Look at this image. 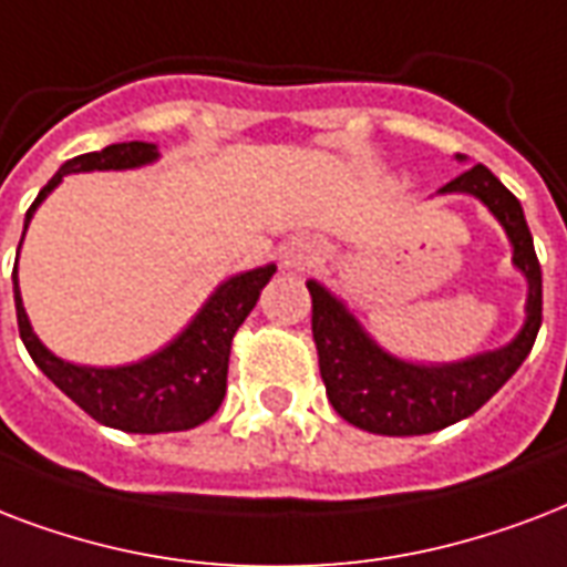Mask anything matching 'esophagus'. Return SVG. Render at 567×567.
I'll return each mask as SVG.
<instances>
[{"label": "esophagus", "instance_id": "obj_1", "mask_svg": "<svg viewBox=\"0 0 567 567\" xmlns=\"http://www.w3.org/2000/svg\"><path fill=\"white\" fill-rule=\"evenodd\" d=\"M319 257H322V245L316 243V239H307V236H298V239L284 245V251H280V266L292 271H305L310 269L313 262H319Z\"/></svg>", "mask_w": 567, "mask_h": 567}]
</instances>
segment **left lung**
Here are the masks:
<instances>
[{"mask_svg": "<svg viewBox=\"0 0 567 567\" xmlns=\"http://www.w3.org/2000/svg\"><path fill=\"white\" fill-rule=\"evenodd\" d=\"M458 162L467 159L458 156ZM437 195L476 197L506 230L512 266L526 280L524 324L506 346L491 352L452 363H416L388 352L343 298L319 280H307L324 393L333 411L363 432L411 437L467 420L515 375L542 328V266L520 200L485 165L467 168L462 177L437 188Z\"/></svg>", "mask_w": 567, "mask_h": 567, "instance_id": "left-lung-1", "label": "left lung"}]
</instances>
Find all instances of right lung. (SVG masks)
Segmentation results:
<instances>
[{"label":"right lung","instance_id":"add662e5","mask_svg":"<svg viewBox=\"0 0 567 567\" xmlns=\"http://www.w3.org/2000/svg\"><path fill=\"white\" fill-rule=\"evenodd\" d=\"M156 159H159V147L151 142L109 144L103 151L82 153L76 159H68L29 206L23 236L32 224L34 209L68 174L144 168ZM17 260H20V251H17ZM275 271L278 266L269 262L260 269L239 271L234 278L221 280L213 289V296L206 298L200 310L192 316V322L171 343L142 361L124 363V367H85V363H70L50 352L41 343V337L34 333L29 313H25L20 280H17V262L11 280H14L20 337H23V346L32 354V361L38 363V370L61 393H68L85 414L94 416L96 423L133 434H159L195 429L218 411L224 390H227L230 340L239 331V324L248 319L262 287L269 284Z\"/></svg>","mask_w":567,"mask_h":567}]
</instances>
